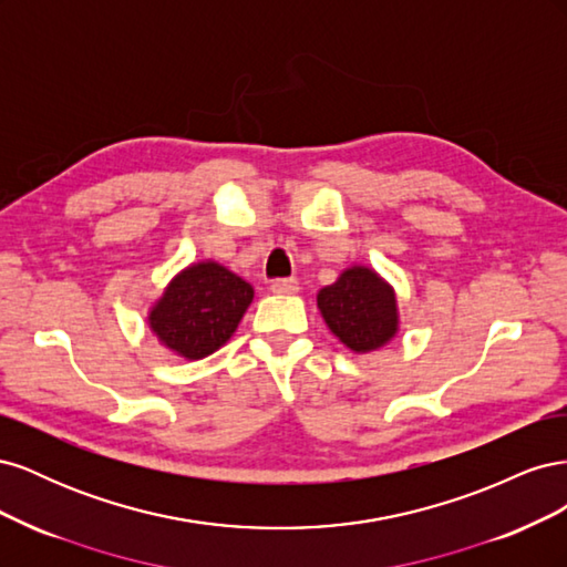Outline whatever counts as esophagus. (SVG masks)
<instances>
[{"mask_svg": "<svg viewBox=\"0 0 567 567\" xmlns=\"http://www.w3.org/2000/svg\"><path fill=\"white\" fill-rule=\"evenodd\" d=\"M269 290L277 296H293L300 290V284H298V279H277V281H271Z\"/></svg>", "mask_w": 567, "mask_h": 567, "instance_id": "34e87169", "label": "esophagus"}]
</instances>
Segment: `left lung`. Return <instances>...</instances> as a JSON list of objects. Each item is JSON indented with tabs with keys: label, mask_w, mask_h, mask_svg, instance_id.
Here are the masks:
<instances>
[{
	"label": "left lung",
	"mask_w": 567,
	"mask_h": 567,
	"mask_svg": "<svg viewBox=\"0 0 567 567\" xmlns=\"http://www.w3.org/2000/svg\"><path fill=\"white\" fill-rule=\"evenodd\" d=\"M317 307L331 333L357 354L381 350L400 331L394 288L379 271L352 265L317 293Z\"/></svg>",
	"instance_id": "1"
}]
</instances>
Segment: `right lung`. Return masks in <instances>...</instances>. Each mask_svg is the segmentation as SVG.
I'll return each mask as SVG.
<instances>
[{"label":"right lung","instance_id":"add662e5","mask_svg":"<svg viewBox=\"0 0 567 567\" xmlns=\"http://www.w3.org/2000/svg\"><path fill=\"white\" fill-rule=\"evenodd\" d=\"M252 296V286L219 262H194L173 277L151 305L148 329L163 348L196 362L234 336Z\"/></svg>","mask_w":567,"mask_h":567}]
</instances>
